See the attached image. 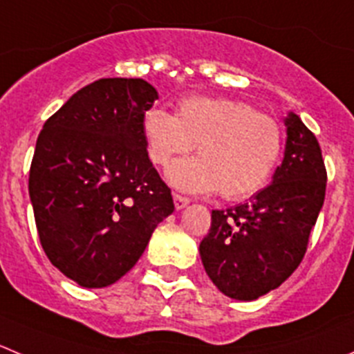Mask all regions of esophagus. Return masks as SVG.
Returning a JSON list of instances; mask_svg holds the SVG:
<instances>
[{
	"label": "esophagus",
	"instance_id": "34e87169",
	"mask_svg": "<svg viewBox=\"0 0 354 354\" xmlns=\"http://www.w3.org/2000/svg\"><path fill=\"white\" fill-rule=\"evenodd\" d=\"M189 201L191 200L187 196H183V194H179V193H174V203H175V208H177V210L187 207V205H189Z\"/></svg>",
	"mask_w": 354,
	"mask_h": 354
}]
</instances>
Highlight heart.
Masks as SVG:
<instances>
[{
	"mask_svg": "<svg viewBox=\"0 0 354 354\" xmlns=\"http://www.w3.org/2000/svg\"><path fill=\"white\" fill-rule=\"evenodd\" d=\"M147 156L165 167L174 156H200L171 163L167 177L189 193L217 191L224 200L254 196L268 184L283 147L278 120L250 104L224 97H186L177 114L153 107L144 114Z\"/></svg>",
	"mask_w": 354,
	"mask_h": 354,
	"instance_id": "heart-1",
	"label": "heart"
}]
</instances>
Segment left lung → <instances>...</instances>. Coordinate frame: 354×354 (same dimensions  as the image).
<instances>
[{
  "label": "left lung",
  "instance_id": "left-lung-1",
  "mask_svg": "<svg viewBox=\"0 0 354 354\" xmlns=\"http://www.w3.org/2000/svg\"><path fill=\"white\" fill-rule=\"evenodd\" d=\"M285 124V158L272 183L247 203L212 210L200 243L210 280L238 301L274 290L299 268L325 201L326 168L315 133L294 113Z\"/></svg>",
  "mask_w": 354,
  "mask_h": 354
}]
</instances>
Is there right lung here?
Returning <instances> with one entry per match:
<instances>
[{"label":"right lung","mask_w":354,"mask_h":354,"mask_svg":"<svg viewBox=\"0 0 354 354\" xmlns=\"http://www.w3.org/2000/svg\"><path fill=\"white\" fill-rule=\"evenodd\" d=\"M156 99L140 78L97 80L52 114L36 140L29 196L39 241L82 287H107L127 274L174 212L142 132Z\"/></svg>","instance_id":"obj_1"}]
</instances>
